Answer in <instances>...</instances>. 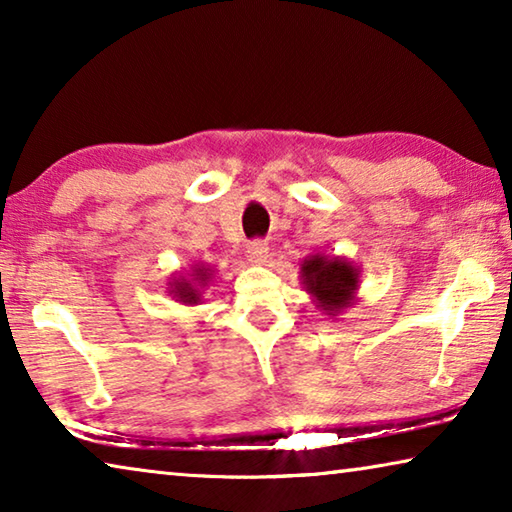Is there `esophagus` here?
<instances>
[{
	"label": "esophagus",
	"instance_id": "34e87169",
	"mask_svg": "<svg viewBox=\"0 0 512 512\" xmlns=\"http://www.w3.org/2000/svg\"><path fill=\"white\" fill-rule=\"evenodd\" d=\"M266 255H268V246L264 244V241H250V244L246 246L248 262L264 264L266 262Z\"/></svg>",
	"mask_w": 512,
	"mask_h": 512
}]
</instances>
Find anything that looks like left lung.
<instances>
[{
    "label": "left lung",
    "mask_w": 512,
    "mask_h": 512,
    "mask_svg": "<svg viewBox=\"0 0 512 512\" xmlns=\"http://www.w3.org/2000/svg\"><path fill=\"white\" fill-rule=\"evenodd\" d=\"M359 266L348 257L311 253L300 264V280L314 305L327 316H339L357 300Z\"/></svg>",
    "instance_id": "1"
}]
</instances>
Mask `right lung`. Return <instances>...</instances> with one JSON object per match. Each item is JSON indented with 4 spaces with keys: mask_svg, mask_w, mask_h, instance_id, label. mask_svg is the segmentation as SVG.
Wrapping results in <instances>:
<instances>
[{
    "mask_svg": "<svg viewBox=\"0 0 512 512\" xmlns=\"http://www.w3.org/2000/svg\"><path fill=\"white\" fill-rule=\"evenodd\" d=\"M214 280V266L194 262L189 264V271L173 273L167 284L169 296L176 302H183V305H201L203 300V289Z\"/></svg>",
    "mask_w": 512,
    "mask_h": 512,
    "instance_id": "obj_1",
    "label": "right lung"
}]
</instances>
